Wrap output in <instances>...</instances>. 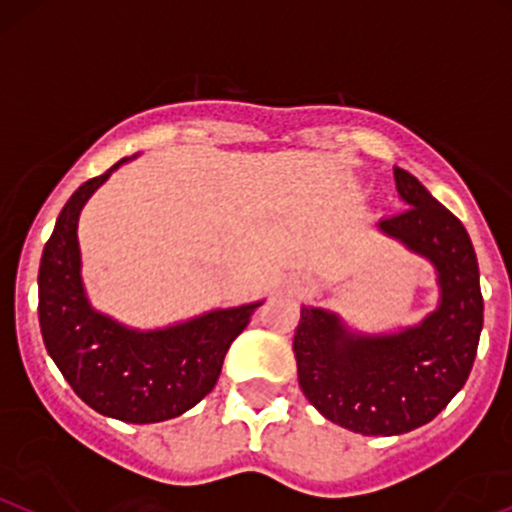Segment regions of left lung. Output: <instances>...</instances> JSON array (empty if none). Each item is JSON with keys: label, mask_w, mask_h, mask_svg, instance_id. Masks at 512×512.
<instances>
[{"label": "left lung", "mask_w": 512, "mask_h": 512, "mask_svg": "<svg viewBox=\"0 0 512 512\" xmlns=\"http://www.w3.org/2000/svg\"><path fill=\"white\" fill-rule=\"evenodd\" d=\"M405 211L380 218L387 238L432 262L439 301L417 324L353 331L336 311L301 306L294 333L306 400L338 427L392 437L432 422L469 378L483 328L478 262L461 220L395 166Z\"/></svg>", "instance_id": "8db88e82"}]
</instances>
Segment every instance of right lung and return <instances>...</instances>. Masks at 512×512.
<instances>
[{
	"label": "right lung",
	"instance_id": "right-lung-1",
	"mask_svg": "<svg viewBox=\"0 0 512 512\" xmlns=\"http://www.w3.org/2000/svg\"><path fill=\"white\" fill-rule=\"evenodd\" d=\"M125 161L85 181L58 215L41 255L39 324L48 355L85 405L120 422L154 424L179 417L213 390L230 343L262 301L149 331L120 324L90 304L78 218L88 198Z\"/></svg>",
	"mask_w": 512,
	"mask_h": 512
}]
</instances>
